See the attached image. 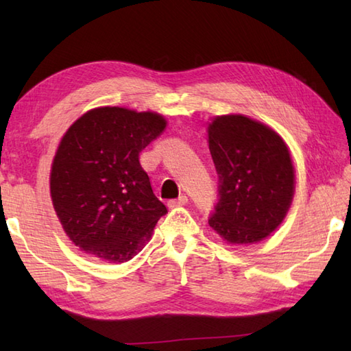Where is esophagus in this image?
<instances>
[{
  "mask_svg": "<svg viewBox=\"0 0 351 351\" xmlns=\"http://www.w3.org/2000/svg\"><path fill=\"white\" fill-rule=\"evenodd\" d=\"M189 202V199H187V196H180L178 199H171V200H169L167 202V205H169V208H178V206H182V205H185Z\"/></svg>",
  "mask_w": 351,
  "mask_h": 351,
  "instance_id": "obj_1",
  "label": "esophagus"
}]
</instances>
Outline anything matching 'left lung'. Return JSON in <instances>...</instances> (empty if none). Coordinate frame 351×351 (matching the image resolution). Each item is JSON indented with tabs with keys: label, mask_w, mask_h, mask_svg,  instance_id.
<instances>
[{
	"label": "left lung",
	"mask_w": 351,
	"mask_h": 351,
	"mask_svg": "<svg viewBox=\"0 0 351 351\" xmlns=\"http://www.w3.org/2000/svg\"><path fill=\"white\" fill-rule=\"evenodd\" d=\"M208 143L220 178L211 229L226 244L265 240L282 225L295 193L285 140L263 122L230 113L211 119Z\"/></svg>",
	"instance_id": "obj_1"
}]
</instances>
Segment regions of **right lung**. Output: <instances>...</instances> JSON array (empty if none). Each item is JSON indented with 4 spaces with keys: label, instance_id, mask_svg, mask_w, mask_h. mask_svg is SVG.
Segmentation results:
<instances>
[{
    "label": "right lung",
    "instance_id": "right-lung-1",
    "mask_svg": "<svg viewBox=\"0 0 351 351\" xmlns=\"http://www.w3.org/2000/svg\"><path fill=\"white\" fill-rule=\"evenodd\" d=\"M155 111L96 107L64 132L51 164L52 206L80 250L110 264L132 259L167 208L138 155L166 128Z\"/></svg>",
    "mask_w": 351,
    "mask_h": 351
}]
</instances>
